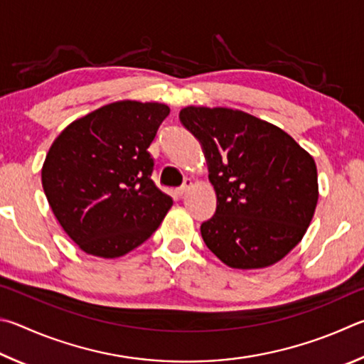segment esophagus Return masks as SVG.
Here are the masks:
<instances>
[{
    "label": "esophagus",
    "instance_id": "esophagus-1",
    "mask_svg": "<svg viewBox=\"0 0 364 364\" xmlns=\"http://www.w3.org/2000/svg\"><path fill=\"white\" fill-rule=\"evenodd\" d=\"M190 187H192V181H190V178H186V181H183V183H182V187L177 188V195L183 196L188 192Z\"/></svg>",
    "mask_w": 364,
    "mask_h": 364
}]
</instances>
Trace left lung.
<instances>
[{
  "label": "left lung",
  "mask_w": 364,
  "mask_h": 364,
  "mask_svg": "<svg viewBox=\"0 0 364 364\" xmlns=\"http://www.w3.org/2000/svg\"><path fill=\"white\" fill-rule=\"evenodd\" d=\"M178 118L201 142L218 195L215 214L201 224L206 246L232 269L282 260L314 218V158L289 134L250 113L187 107Z\"/></svg>",
  "instance_id": "obj_1"
}]
</instances>
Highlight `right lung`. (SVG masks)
I'll return each instance as SVG.
<instances>
[{
	"mask_svg": "<svg viewBox=\"0 0 364 364\" xmlns=\"http://www.w3.org/2000/svg\"><path fill=\"white\" fill-rule=\"evenodd\" d=\"M169 107L123 100L63 129L44 159L41 182L50 209L82 251L124 256L151 237L172 198L151 181L149 146Z\"/></svg>",
	"mask_w": 364,
	"mask_h": 364,
	"instance_id": "1",
	"label": "right lung"
}]
</instances>
